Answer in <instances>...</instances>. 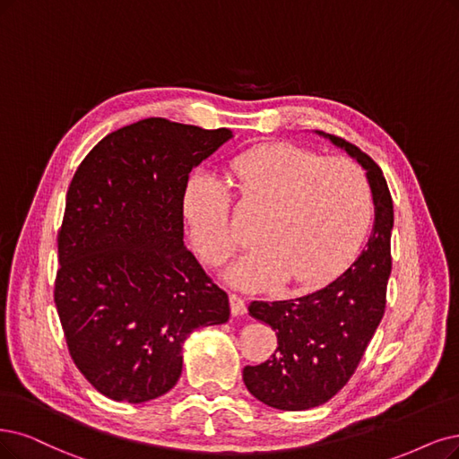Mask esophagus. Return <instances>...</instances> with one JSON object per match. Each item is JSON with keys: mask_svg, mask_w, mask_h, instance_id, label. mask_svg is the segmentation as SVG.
I'll list each match as a JSON object with an SVG mask.
<instances>
[{"mask_svg": "<svg viewBox=\"0 0 459 459\" xmlns=\"http://www.w3.org/2000/svg\"><path fill=\"white\" fill-rule=\"evenodd\" d=\"M230 312L232 316L246 314V300L240 295H230Z\"/></svg>", "mask_w": 459, "mask_h": 459, "instance_id": "34e87169", "label": "esophagus"}]
</instances>
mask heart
<instances>
[{
	"instance_id": "b5f03b06",
	"label": "heart",
	"mask_w": 459,
	"mask_h": 459,
	"mask_svg": "<svg viewBox=\"0 0 459 459\" xmlns=\"http://www.w3.org/2000/svg\"><path fill=\"white\" fill-rule=\"evenodd\" d=\"M234 195L261 210L259 242L227 270L242 290H266L281 278L312 285L346 268L370 230L375 202L363 169L348 159H325L308 149L273 143L230 164ZM232 196L210 174L185 183L181 208L204 263H225L242 236L230 219Z\"/></svg>"
}]
</instances>
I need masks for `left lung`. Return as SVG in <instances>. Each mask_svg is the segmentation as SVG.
<instances>
[{
  "label": "left lung",
  "instance_id": "left-lung-1",
  "mask_svg": "<svg viewBox=\"0 0 459 459\" xmlns=\"http://www.w3.org/2000/svg\"><path fill=\"white\" fill-rule=\"evenodd\" d=\"M316 132L367 169L375 227L361 255L325 287L291 300L249 304V316L276 331L278 348L268 361L244 368V384L280 411L314 409L346 385L380 325L392 273L394 202L380 166L346 140Z\"/></svg>",
  "mask_w": 459,
  "mask_h": 459
}]
</instances>
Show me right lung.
Here are the masks:
<instances>
[{
    "instance_id": "obj_1",
    "label": "right lung",
    "mask_w": 459,
    "mask_h": 459,
    "mask_svg": "<svg viewBox=\"0 0 459 459\" xmlns=\"http://www.w3.org/2000/svg\"><path fill=\"white\" fill-rule=\"evenodd\" d=\"M232 140L151 117L108 134L70 183L55 302L67 350L101 395L132 404L172 389L183 342L227 324L223 290L183 244L191 169Z\"/></svg>"
}]
</instances>
